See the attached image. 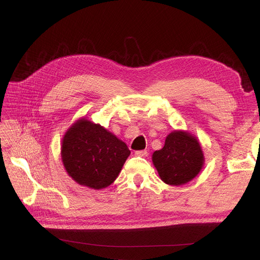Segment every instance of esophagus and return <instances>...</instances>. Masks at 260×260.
<instances>
[{
  "label": "esophagus",
  "mask_w": 260,
  "mask_h": 260,
  "mask_svg": "<svg viewBox=\"0 0 260 260\" xmlns=\"http://www.w3.org/2000/svg\"><path fill=\"white\" fill-rule=\"evenodd\" d=\"M135 154H136V156H139V157H145L147 155V152L146 151H137Z\"/></svg>",
  "instance_id": "1"
}]
</instances>
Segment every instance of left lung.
I'll list each match as a JSON object with an SVG mask.
<instances>
[{
    "mask_svg": "<svg viewBox=\"0 0 260 260\" xmlns=\"http://www.w3.org/2000/svg\"><path fill=\"white\" fill-rule=\"evenodd\" d=\"M160 179L169 185H182L200 174L204 154L199 140L186 131L169 133L165 145L152 156Z\"/></svg>",
    "mask_w": 260,
    "mask_h": 260,
    "instance_id": "obj_1",
    "label": "left lung"
}]
</instances>
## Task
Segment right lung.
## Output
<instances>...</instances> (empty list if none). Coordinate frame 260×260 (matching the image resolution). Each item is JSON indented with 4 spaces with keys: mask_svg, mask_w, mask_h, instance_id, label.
<instances>
[{
    "mask_svg": "<svg viewBox=\"0 0 260 260\" xmlns=\"http://www.w3.org/2000/svg\"><path fill=\"white\" fill-rule=\"evenodd\" d=\"M60 154L66 171L77 183L100 190L116 180L130 151L101 124L81 118L66 131Z\"/></svg>",
    "mask_w": 260,
    "mask_h": 260,
    "instance_id": "add662e5",
    "label": "right lung"
}]
</instances>
